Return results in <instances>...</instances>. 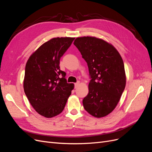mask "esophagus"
I'll use <instances>...</instances> for the list:
<instances>
[{"label":"esophagus","mask_w":152,"mask_h":152,"mask_svg":"<svg viewBox=\"0 0 152 152\" xmlns=\"http://www.w3.org/2000/svg\"><path fill=\"white\" fill-rule=\"evenodd\" d=\"M79 84H80V82H79V81H78L77 82H76V83L75 84V88H77V86H79Z\"/></svg>","instance_id":"1"}]
</instances>
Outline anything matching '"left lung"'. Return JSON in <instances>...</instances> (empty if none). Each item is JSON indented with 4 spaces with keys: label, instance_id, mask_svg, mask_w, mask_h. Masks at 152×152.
<instances>
[{
    "label": "left lung",
    "instance_id": "1",
    "mask_svg": "<svg viewBox=\"0 0 152 152\" xmlns=\"http://www.w3.org/2000/svg\"><path fill=\"white\" fill-rule=\"evenodd\" d=\"M73 44L87 62L91 79L82 102L84 109L95 117L107 116L116 107L126 87L122 58L112 44L94 37H78Z\"/></svg>",
    "mask_w": 152,
    "mask_h": 152
}]
</instances>
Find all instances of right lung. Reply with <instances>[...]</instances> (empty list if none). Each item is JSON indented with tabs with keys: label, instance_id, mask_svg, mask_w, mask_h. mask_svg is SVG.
<instances>
[{
	"label": "right lung",
	"instance_id": "add662e5",
	"mask_svg": "<svg viewBox=\"0 0 152 152\" xmlns=\"http://www.w3.org/2000/svg\"><path fill=\"white\" fill-rule=\"evenodd\" d=\"M75 38L57 37L43 44L30 56L25 66L23 87L33 108L52 118L63 112L74 84L67 83L59 60Z\"/></svg>",
	"mask_w": 152,
	"mask_h": 152
}]
</instances>
